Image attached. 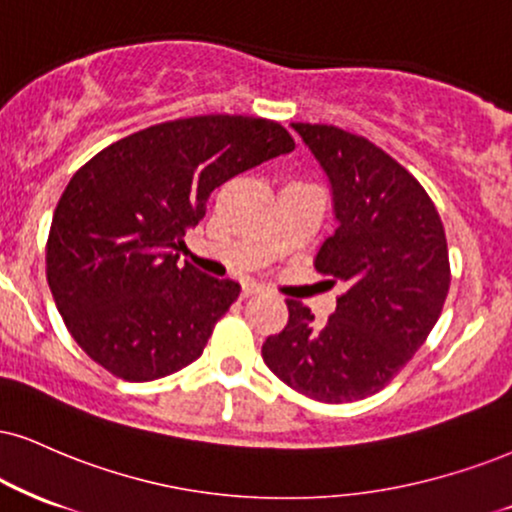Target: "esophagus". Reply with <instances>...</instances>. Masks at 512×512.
<instances>
[{"instance_id":"obj_1","label":"esophagus","mask_w":512,"mask_h":512,"mask_svg":"<svg viewBox=\"0 0 512 512\" xmlns=\"http://www.w3.org/2000/svg\"><path fill=\"white\" fill-rule=\"evenodd\" d=\"M266 292V287L256 285V282H246V285L242 287V296H254V294H263Z\"/></svg>"}]
</instances>
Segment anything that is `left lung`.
I'll return each instance as SVG.
<instances>
[{"instance_id": "8db88e82", "label": "left lung", "mask_w": 512, "mask_h": 512, "mask_svg": "<svg viewBox=\"0 0 512 512\" xmlns=\"http://www.w3.org/2000/svg\"><path fill=\"white\" fill-rule=\"evenodd\" d=\"M332 189L337 230L315 256L346 292L325 325L287 299L285 330L263 361L289 387L323 403L380 391L437 325L451 285L449 249L432 199L380 147L334 128L292 123Z\"/></svg>"}]
</instances>
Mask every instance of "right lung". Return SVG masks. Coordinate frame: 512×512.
<instances>
[{"label":"right lung","mask_w":512,"mask_h":512,"mask_svg":"<svg viewBox=\"0 0 512 512\" xmlns=\"http://www.w3.org/2000/svg\"><path fill=\"white\" fill-rule=\"evenodd\" d=\"M280 123L194 116L151 125L73 175L47 239V282L80 349L111 375L149 382L197 361L239 285L180 268L216 187L289 154Z\"/></svg>","instance_id":"obj_1"}]
</instances>
